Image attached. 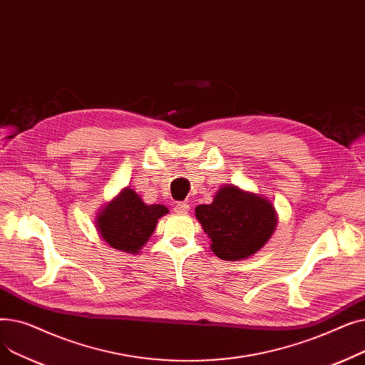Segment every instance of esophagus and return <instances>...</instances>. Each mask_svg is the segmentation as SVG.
I'll return each instance as SVG.
<instances>
[{"instance_id": "esophagus-1", "label": "esophagus", "mask_w": 365, "mask_h": 365, "mask_svg": "<svg viewBox=\"0 0 365 365\" xmlns=\"http://www.w3.org/2000/svg\"><path fill=\"white\" fill-rule=\"evenodd\" d=\"M189 212V205L186 202H179L175 205V213L178 215H186Z\"/></svg>"}]
</instances>
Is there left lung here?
<instances>
[{"instance_id": "left-lung-1", "label": "left lung", "mask_w": 365, "mask_h": 365, "mask_svg": "<svg viewBox=\"0 0 365 365\" xmlns=\"http://www.w3.org/2000/svg\"><path fill=\"white\" fill-rule=\"evenodd\" d=\"M195 217L212 240V252L226 262L256 255L274 235L278 223L271 200L235 185L222 186L212 204L197 205Z\"/></svg>"}]
</instances>
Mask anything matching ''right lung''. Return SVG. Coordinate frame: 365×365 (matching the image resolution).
<instances>
[{
    "instance_id": "1",
    "label": "right lung",
    "mask_w": 365,
    "mask_h": 365,
    "mask_svg": "<svg viewBox=\"0 0 365 365\" xmlns=\"http://www.w3.org/2000/svg\"><path fill=\"white\" fill-rule=\"evenodd\" d=\"M168 213L163 204H146L131 187L106 202L96 216V227L101 238L115 250L138 255L148 242L158 223Z\"/></svg>"
}]
</instances>
